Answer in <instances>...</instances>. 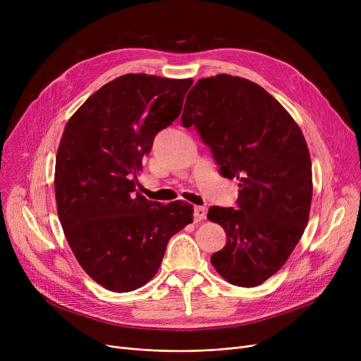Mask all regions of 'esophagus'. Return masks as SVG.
I'll return each instance as SVG.
<instances>
[{"mask_svg":"<svg viewBox=\"0 0 361 361\" xmlns=\"http://www.w3.org/2000/svg\"><path fill=\"white\" fill-rule=\"evenodd\" d=\"M193 216H195V222H200L202 219H204L206 218V207L204 206H196Z\"/></svg>","mask_w":361,"mask_h":361,"instance_id":"34e87169","label":"esophagus"}]
</instances>
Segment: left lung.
<instances>
[{"label": "left lung", "instance_id": "8db88e82", "mask_svg": "<svg viewBox=\"0 0 361 361\" xmlns=\"http://www.w3.org/2000/svg\"><path fill=\"white\" fill-rule=\"evenodd\" d=\"M211 147L219 173L240 181L237 209L212 206L224 249L211 262L238 287H256L278 272L309 221L312 161L305 136L272 94L230 74L200 79L181 116Z\"/></svg>", "mask_w": 361, "mask_h": 361}]
</instances>
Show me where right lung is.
<instances>
[{"instance_id":"1","label":"right lung","mask_w":361,"mask_h":361,"mask_svg":"<svg viewBox=\"0 0 361 361\" xmlns=\"http://www.w3.org/2000/svg\"><path fill=\"white\" fill-rule=\"evenodd\" d=\"M192 79L124 74L68 120L55 161L56 211L85 272L114 293L143 287L193 206L135 193L142 159L180 116Z\"/></svg>"}]
</instances>
